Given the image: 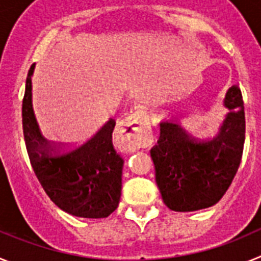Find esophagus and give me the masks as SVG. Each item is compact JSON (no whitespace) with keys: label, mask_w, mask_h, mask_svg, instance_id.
<instances>
[{"label":"esophagus","mask_w":261,"mask_h":261,"mask_svg":"<svg viewBox=\"0 0 261 261\" xmlns=\"http://www.w3.org/2000/svg\"><path fill=\"white\" fill-rule=\"evenodd\" d=\"M120 144L129 153L138 150L140 147L149 146L153 141L150 119L145 112H135L119 123L117 128Z\"/></svg>","instance_id":"34e87169"}]
</instances>
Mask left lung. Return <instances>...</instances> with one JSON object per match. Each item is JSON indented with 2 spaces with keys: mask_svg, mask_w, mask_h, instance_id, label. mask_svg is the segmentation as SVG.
Instances as JSON below:
<instances>
[{
  "mask_svg": "<svg viewBox=\"0 0 261 261\" xmlns=\"http://www.w3.org/2000/svg\"><path fill=\"white\" fill-rule=\"evenodd\" d=\"M223 106L229 112L213 137L199 140L177 120L161 121V136L150 150L155 181L167 208L195 212L222 199L241 165L246 138L242 91L231 86Z\"/></svg>",
  "mask_w": 261,
  "mask_h": 261,
  "instance_id": "left-lung-1",
  "label": "left lung"
}]
</instances>
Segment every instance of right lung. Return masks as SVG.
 Listing matches in <instances>:
<instances>
[{"instance_id":"add662e5","label":"right lung","mask_w":261,"mask_h":261,"mask_svg":"<svg viewBox=\"0 0 261 261\" xmlns=\"http://www.w3.org/2000/svg\"><path fill=\"white\" fill-rule=\"evenodd\" d=\"M30 68L22 103L23 136L34 172L53 204L84 218H106L116 211L121 196L124 159L112 142L114 119L77 146L50 145L41 137L32 108Z\"/></svg>"}]
</instances>
